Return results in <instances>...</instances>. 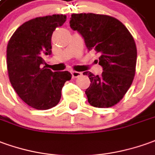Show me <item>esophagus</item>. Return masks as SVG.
<instances>
[{
  "label": "esophagus",
  "instance_id": "esophagus-1",
  "mask_svg": "<svg viewBox=\"0 0 155 155\" xmlns=\"http://www.w3.org/2000/svg\"><path fill=\"white\" fill-rule=\"evenodd\" d=\"M82 75V72L81 71H71V76L73 78H78L80 76Z\"/></svg>",
  "mask_w": 155,
  "mask_h": 155
}]
</instances>
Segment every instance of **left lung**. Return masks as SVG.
I'll list each match as a JSON object with an SVG mask.
<instances>
[{
    "mask_svg": "<svg viewBox=\"0 0 155 155\" xmlns=\"http://www.w3.org/2000/svg\"><path fill=\"white\" fill-rule=\"evenodd\" d=\"M70 27L84 37L89 51L100 53V76L84 71L91 84L85 94L92 106L109 108L124 97L133 84L137 47L133 35L118 19L94 13L71 14Z\"/></svg>",
    "mask_w": 155,
    "mask_h": 155,
    "instance_id": "left-lung-1",
    "label": "left lung"
}]
</instances>
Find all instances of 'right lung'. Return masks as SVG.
Listing matches in <instances>:
<instances>
[{
	"instance_id": "add662e5",
	"label": "right lung",
	"mask_w": 155,
	"mask_h": 155,
	"mask_svg": "<svg viewBox=\"0 0 155 155\" xmlns=\"http://www.w3.org/2000/svg\"><path fill=\"white\" fill-rule=\"evenodd\" d=\"M67 16L39 17L22 23L12 35L6 48L10 83L22 101L36 110H48L59 103L64 84L71 78L67 71H52L41 65L51 54V36Z\"/></svg>"
}]
</instances>
